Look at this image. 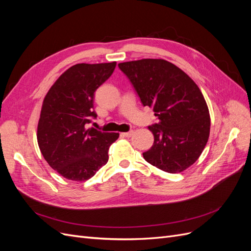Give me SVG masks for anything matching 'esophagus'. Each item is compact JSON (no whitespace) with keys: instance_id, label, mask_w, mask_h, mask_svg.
<instances>
[{"instance_id":"34e87169","label":"esophagus","mask_w":251,"mask_h":251,"mask_svg":"<svg viewBox=\"0 0 251 251\" xmlns=\"http://www.w3.org/2000/svg\"><path fill=\"white\" fill-rule=\"evenodd\" d=\"M133 134H134V132L130 131V132H126V133H123V136H125V137H131Z\"/></svg>"}]
</instances>
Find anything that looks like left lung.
<instances>
[{
  "label": "left lung",
  "mask_w": 251,
  "mask_h": 251,
  "mask_svg": "<svg viewBox=\"0 0 251 251\" xmlns=\"http://www.w3.org/2000/svg\"><path fill=\"white\" fill-rule=\"evenodd\" d=\"M142 104L153 107L158 123L149 126L151 148L146 161L171 174L196 162L206 146L210 117L196 82L180 68L164 59H140L118 64Z\"/></svg>",
  "instance_id": "obj_1"
}]
</instances>
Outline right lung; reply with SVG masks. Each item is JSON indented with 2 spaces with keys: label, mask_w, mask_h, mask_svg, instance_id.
I'll return each mask as SVG.
<instances>
[{
  "label": "right lung",
  "mask_w": 251,
  "mask_h": 251,
  "mask_svg": "<svg viewBox=\"0 0 251 251\" xmlns=\"http://www.w3.org/2000/svg\"><path fill=\"white\" fill-rule=\"evenodd\" d=\"M116 62L77 64L65 71L45 97L37 142L53 170L73 181H86L109 160L118 133L88 128L97 117L94 93L115 69Z\"/></svg>",
  "instance_id": "right-lung-1"
}]
</instances>
